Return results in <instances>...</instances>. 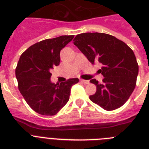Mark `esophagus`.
I'll use <instances>...</instances> for the list:
<instances>
[{"mask_svg": "<svg viewBox=\"0 0 149 149\" xmlns=\"http://www.w3.org/2000/svg\"><path fill=\"white\" fill-rule=\"evenodd\" d=\"M79 80L81 83H84V84H89V82H90L88 80H84V79H80Z\"/></svg>", "mask_w": 149, "mask_h": 149, "instance_id": "34e87169", "label": "esophagus"}]
</instances>
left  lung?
<instances>
[{"label": "left lung", "mask_w": 149, "mask_h": 149, "mask_svg": "<svg viewBox=\"0 0 149 149\" xmlns=\"http://www.w3.org/2000/svg\"><path fill=\"white\" fill-rule=\"evenodd\" d=\"M73 44L92 64L102 65V84L95 79L91 82L96 86L95 94L90 100L106 111L123 106L134 90L139 66L133 50L125 42L105 33L79 34Z\"/></svg>", "instance_id": "8db88e82"}]
</instances>
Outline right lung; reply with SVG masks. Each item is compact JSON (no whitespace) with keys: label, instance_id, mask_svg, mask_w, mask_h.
<instances>
[{"label":"right lung","instance_id":"1","mask_svg":"<svg viewBox=\"0 0 149 149\" xmlns=\"http://www.w3.org/2000/svg\"><path fill=\"white\" fill-rule=\"evenodd\" d=\"M74 36L45 39L29 47L21 54L15 69L18 89L29 107L38 113L53 116L70 99L72 85L79 79L60 84L50 81V70L60 63V51Z\"/></svg>","mask_w":149,"mask_h":149}]
</instances>
